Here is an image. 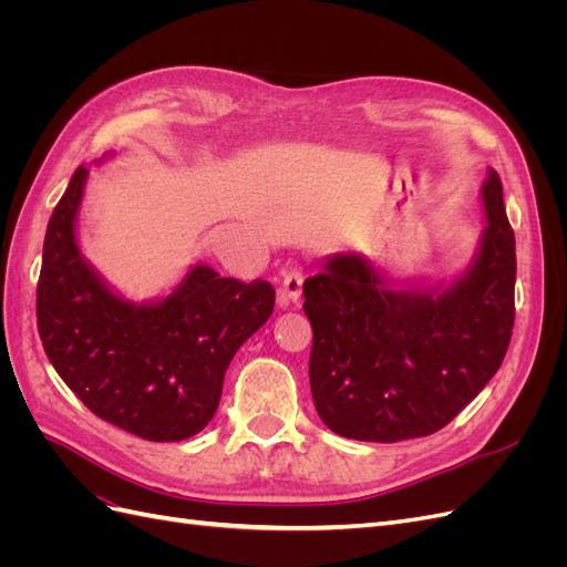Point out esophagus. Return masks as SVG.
Returning <instances> with one entry per match:
<instances>
[{"instance_id": "34e87169", "label": "esophagus", "mask_w": 567, "mask_h": 567, "mask_svg": "<svg viewBox=\"0 0 567 567\" xmlns=\"http://www.w3.org/2000/svg\"><path fill=\"white\" fill-rule=\"evenodd\" d=\"M302 271L300 269H290L284 274V281L279 288V305L288 307V305H296L302 296Z\"/></svg>"}]
</instances>
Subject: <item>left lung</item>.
<instances>
[{"mask_svg": "<svg viewBox=\"0 0 567 567\" xmlns=\"http://www.w3.org/2000/svg\"><path fill=\"white\" fill-rule=\"evenodd\" d=\"M480 198L487 225L452 279L392 288L367 255L336 252L305 281L312 400L333 433L362 442L437 433L502 367L516 319V236L492 167Z\"/></svg>", "mask_w": 567, "mask_h": 567, "instance_id": "left-lung-1", "label": "left lung"}]
</instances>
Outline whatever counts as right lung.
I'll return each mask as SVG.
<instances>
[{
	"label": "right lung",
	"mask_w": 567,
	"mask_h": 567,
	"mask_svg": "<svg viewBox=\"0 0 567 567\" xmlns=\"http://www.w3.org/2000/svg\"><path fill=\"white\" fill-rule=\"evenodd\" d=\"M87 175L84 165L75 169L44 236V352L99 419L151 442L186 440L215 416L227 367L269 319L274 288L219 277L198 262L167 296L134 302L117 293L78 241Z\"/></svg>",
	"instance_id": "1"
}]
</instances>
